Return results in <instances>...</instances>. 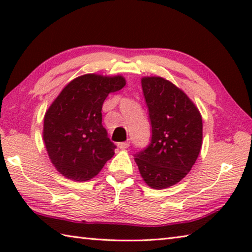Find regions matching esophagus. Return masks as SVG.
Masks as SVG:
<instances>
[{"label": "esophagus", "mask_w": 252, "mask_h": 252, "mask_svg": "<svg viewBox=\"0 0 252 252\" xmlns=\"http://www.w3.org/2000/svg\"><path fill=\"white\" fill-rule=\"evenodd\" d=\"M129 146H130V142H129V141H126V142H120V143H118V147L120 148V149H122V150H123V149H126V148L129 147Z\"/></svg>", "instance_id": "obj_1"}]
</instances>
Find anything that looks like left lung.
Here are the masks:
<instances>
[{"mask_svg":"<svg viewBox=\"0 0 252 252\" xmlns=\"http://www.w3.org/2000/svg\"><path fill=\"white\" fill-rule=\"evenodd\" d=\"M142 90L152 126L151 143L134 161L153 189L177 185L190 172L202 146V117L181 89L161 76H144Z\"/></svg>","mask_w":252,"mask_h":252,"instance_id":"left-lung-1","label":"left lung"}]
</instances>
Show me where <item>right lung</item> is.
Segmentation results:
<instances>
[{
    "label": "right lung",
    "instance_id": "right-lung-1",
    "mask_svg": "<svg viewBox=\"0 0 252 252\" xmlns=\"http://www.w3.org/2000/svg\"><path fill=\"white\" fill-rule=\"evenodd\" d=\"M126 83L122 75L89 73L67 83L46 110L43 141L55 169L70 180L97 176L114 156L113 142L102 126V105L109 93Z\"/></svg>",
    "mask_w": 252,
    "mask_h": 252
}]
</instances>
